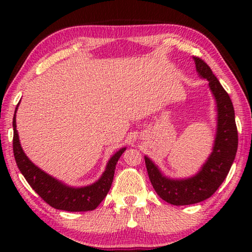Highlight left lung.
<instances>
[{
	"instance_id": "left-lung-1",
	"label": "left lung",
	"mask_w": 252,
	"mask_h": 252,
	"mask_svg": "<svg viewBox=\"0 0 252 252\" xmlns=\"http://www.w3.org/2000/svg\"><path fill=\"white\" fill-rule=\"evenodd\" d=\"M198 77L206 79L216 101L217 126L212 151L194 175L171 178L165 175L157 164L144 156L148 175L158 196L173 205H189L211 197L225 180L237 151V128L235 112L227 94L209 65L194 57Z\"/></svg>"
}]
</instances>
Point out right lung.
<instances>
[{"mask_svg": "<svg viewBox=\"0 0 252 252\" xmlns=\"http://www.w3.org/2000/svg\"><path fill=\"white\" fill-rule=\"evenodd\" d=\"M18 105H17L12 120L13 155H15L17 166L31 187L33 188V190L43 201H46L50 206L57 210L81 212L92 211L97 208L111 188L117 161L126 150V147L120 148L117 153L110 157L106 163L105 170L98 178V180L91 185L81 186V187L66 185L62 180H58L53 175L46 173L40 167H37L24 153L16 124V112L18 110Z\"/></svg>", "mask_w": 252, "mask_h": 252, "instance_id": "right-lung-1", "label": "right lung"}]
</instances>
